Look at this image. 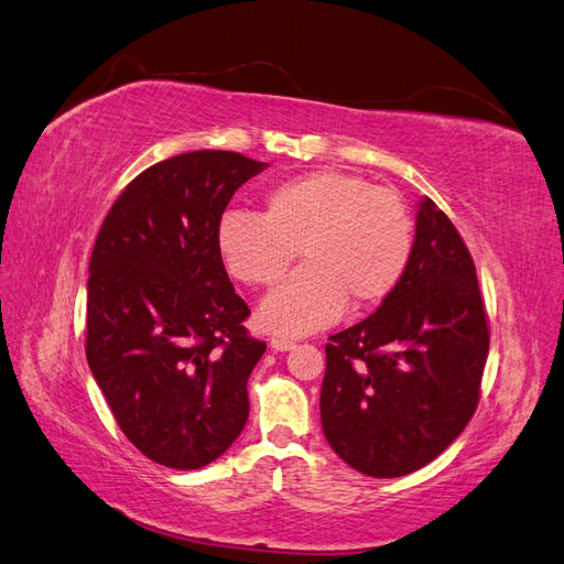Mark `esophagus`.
I'll use <instances>...</instances> for the list:
<instances>
[{"label": "esophagus", "instance_id": "34e87169", "mask_svg": "<svg viewBox=\"0 0 564 564\" xmlns=\"http://www.w3.org/2000/svg\"><path fill=\"white\" fill-rule=\"evenodd\" d=\"M269 345H271V349H276V351H288V349L295 347V340H291V337L276 335V337H271Z\"/></svg>", "mask_w": 564, "mask_h": 564}]
</instances>
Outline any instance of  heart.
<instances>
[{
  "label": "heart",
  "mask_w": 564,
  "mask_h": 564,
  "mask_svg": "<svg viewBox=\"0 0 564 564\" xmlns=\"http://www.w3.org/2000/svg\"><path fill=\"white\" fill-rule=\"evenodd\" d=\"M217 252L246 285H276L300 254L304 262L262 304L267 330L307 335L351 307L388 300L404 279L415 227L399 193L340 170L307 172L271 186L262 217L231 210L217 224Z\"/></svg>",
  "instance_id": "1"
}]
</instances>
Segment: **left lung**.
<instances>
[{"label":"left lung","mask_w":564,"mask_h":564,"mask_svg":"<svg viewBox=\"0 0 564 564\" xmlns=\"http://www.w3.org/2000/svg\"><path fill=\"white\" fill-rule=\"evenodd\" d=\"M487 354L473 257L452 219L423 198L397 291L328 337L321 425L333 452L368 477L423 468L473 417Z\"/></svg>","instance_id":"1"}]
</instances>
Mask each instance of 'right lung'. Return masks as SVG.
Masks as SVG:
<instances>
[{"mask_svg": "<svg viewBox=\"0 0 564 564\" xmlns=\"http://www.w3.org/2000/svg\"><path fill=\"white\" fill-rule=\"evenodd\" d=\"M234 151L155 163L108 210L89 260L87 361L124 437L174 470L219 458L246 427L267 345L217 252V224L260 174Z\"/></svg>", "mask_w": 564, "mask_h": 564, "instance_id": "right-lung-1", "label": "right lung"}]
</instances>
